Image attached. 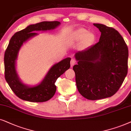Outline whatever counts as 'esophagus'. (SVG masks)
I'll list each match as a JSON object with an SVG mask.
<instances>
[{"label": "esophagus", "mask_w": 131, "mask_h": 131, "mask_svg": "<svg viewBox=\"0 0 131 131\" xmlns=\"http://www.w3.org/2000/svg\"><path fill=\"white\" fill-rule=\"evenodd\" d=\"M75 63V61L74 60V59H71V67H72L74 65Z\"/></svg>", "instance_id": "esophagus-1"}]
</instances>
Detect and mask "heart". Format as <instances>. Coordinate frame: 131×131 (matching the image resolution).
<instances>
[{"instance_id":"b5f03b06","label":"heart","mask_w":131,"mask_h":131,"mask_svg":"<svg viewBox=\"0 0 131 131\" xmlns=\"http://www.w3.org/2000/svg\"><path fill=\"white\" fill-rule=\"evenodd\" d=\"M74 39L76 41H81V46L83 48L87 47L95 39V35L92 33H89V31L83 28H80L77 30L74 35Z\"/></svg>"}]
</instances>
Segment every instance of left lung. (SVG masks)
Instances as JSON below:
<instances>
[{"label": "left lung", "mask_w": 131, "mask_h": 131, "mask_svg": "<svg viewBox=\"0 0 131 131\" xmlns=\"http://www.w3.org/2000/svg\"><path fill=\"white\" fill-rule=\"evenodd\" d=\"M101 32L99 41L75 54L73 67L78 92L89 100L114 95L128 73V48L116 29L94 23Z\"/></svg>", "instance_id": "8db88e82"}]
</instances>
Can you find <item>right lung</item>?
<instances>
[{"label":"right lung","instance_id":"obj_1","mask_svg":"<svg viewBox=\"0 0 131 131\" xmlns=\"http://www.w3.org/2000/svg\"><path fill=\"white\" fill-rule=\"evenodd\" d=\"M60 24L59 21H42L30 24L15 33L10 39L5 53V77L11 90L19 98L33 102L48 101L56 91L55 83L57 79L70 68V57L63 59L53 64L41 83L35 86H29L22 82L16 69V60L23 43L38 35L36 31L54 30Z\"/></svg>","mask_w":131,"mask_h":131}]
</instances>
